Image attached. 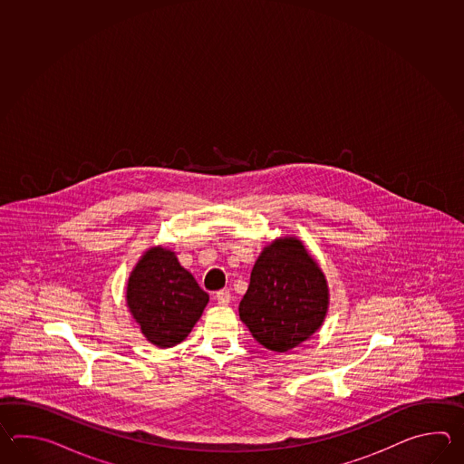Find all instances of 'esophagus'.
Returning <instances> with one entry per match:
<instances>
[{"label": "esophagus", "instance_id": "esophagus-1", "mask_svg": "<svg viewBox=\"0 0 464 464\" xmlns=\"http://www.w3.org/2000/svg\"><path fill=\"white\" fill-rule=\"evenodd\" d=\"M216 298H218V302L220 305H228L232 295H230L228 290H218V294H216Z\"/></svg>", "mask_w": 464, "mask_h": 464}]
</instances>
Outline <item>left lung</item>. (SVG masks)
Instances as JSON below:
<instances>
[{
    "label": "left lung",
    "mask_w": 464,
    "mask_h": 464,
    "mask_svg": "<svg viewBox=\"0 0 464 464\" xmlns=\"http://www.w3.org/2000/svg\"><path fill=\"white\" fill-rule=\"evenodd\" d=\"M328 308L324 272L294 237L276 238L256 258L238 305L260 345L284 353L315 334Z\"/></svg>",
    "instance_id": "left-lung-1"
}]
</instances>
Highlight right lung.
<instances>
[{
  "label": "right lung",
  "instance_id": "obj_1",
  "mask_svg": "<svg viewBox=\"0 0 464 464\" xmlns=\"http://www.w3.org/2000/svg\"><path fill=\"white\" fill-rule=\"evenodd\" d=\"M208 295L174 252L152 246L129 276L128 306L152 345H178L190 334Z\"/></svg>",
  "mask_w": 464,
  "mask_h": 464
}]
</instances>
